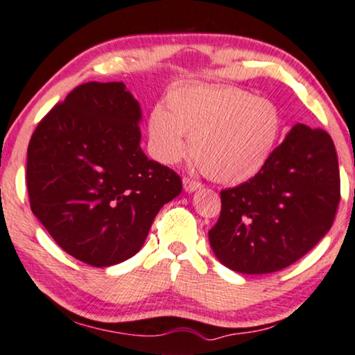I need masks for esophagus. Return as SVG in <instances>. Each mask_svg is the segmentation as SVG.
Segmentation results:
<instances>
[{
  "label": "esophagus",
  "mask_w": 355,
  "mask_h": 355,
  "mask_svg": "<svg viewBox=\"0 0 355 355\" xmlns=\"http://www.w3.org/2000/svg\"><path fill=\"white\" fill-rule=\"evenodd\" d=\"M182 184H184V190L189 191V193H191V191L200 190L202 187L200 182H196V181H193V179H189V178H184Z\"/></svg>",
  "instance_id": "34e87169"
}]
</instances>
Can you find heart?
Wrapping results in <instances>:
<instances>
[{
    "label": "heart",
    "instance_id": "heart-1",
    "mask_svg": "<svg viewBox=\"0 0 355 355\" xmlns=\"http://www.w3.org/2000/svg\"><path fill=\"white\" fill-rule=\"evenodd\" d=\"M282 129V116L270 99L237 87L187 85L166 98V110L149 114L148 135L154 157L176 164L190 151L210 179L240 184L270 160Z\"/></svg>",
    "mask_w": 355,
    "mask_h": 355
}]
</instances>
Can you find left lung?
I'll use <instances>...</instances> for the list:
<instances>
[{
	"label": "left lung",
	"mask_w": 355,
	"mask_h": 355,
	"mask_svg": "<svg viewBox=\"0 0 355 355\" xmlns=\"http://www.w3.org/2000/svg\"><path fill=\"white\" fill-rule=\"evenodd\" d=\"M338 201V159L331 135L297 123L260 173L221 191L210 248L223 265L243 275L284 270L327 234Z\"/></svg>",
	"instance_id": "1"
}]
</instances>
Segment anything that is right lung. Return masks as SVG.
I'll use <instances>...</instances> for the list:
<instances>
[{
    "label": "right lung",
    "mask_w": 355,
    "mask_h": 355,
    "mask_svg": "<svg viewBox=\"0 0 355 355\" xmlns=\"http://www.w3.org/2000/svg\"><path fill=\"white\" fill-rule=\"evenodd\" d=\"M141 109L123 83H87L31 137V210L62 250L87 265L141 250L159 210L182 190L176 173L140 148Z\"/></svg>",
    "instance_id": "right-lung-1"
}]
</instances>
